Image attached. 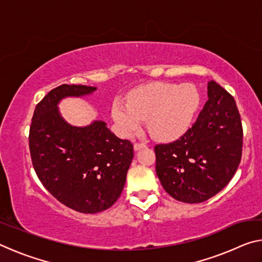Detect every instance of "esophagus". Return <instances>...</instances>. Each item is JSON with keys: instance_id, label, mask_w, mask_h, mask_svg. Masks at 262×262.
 Here are the masks:
<instances>
[{"instance_id": "obj_1", "label": "esophagus", "mask_w": 262, "mask_h": 262, "mask_svg": "<svg viewBox=\"0 0 262 262\" xmlns=\"http://www.w3.org/2000/svg\"><path fill=\"white\" fill-rule=\"evenodd\" d=\"M147 147V144L143 143V142H136V143L134 144V149L135 150H140L142 148H145Z\"/></svg>"}]
</instances>
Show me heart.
I'll list each match as a JSON object with an SVG mask.
<instances>
[{"label":"heart","mask_w":262,"mask_h":262,"mask_svg":"<svg viewBox=\"0 0 262 262\" xmlns=\"http://www.w3.org/2000/svg\"><path fill=\"white\" fill-rule=\"evenodd\" d=\"M200 105V94L192 83H150L128 96V104L115 99L113 120L123 136L139 132L148 121L150 134L158 140H173L189 127Z\"/></svg>","instance_id":"b5f03b06"}]
</instances>
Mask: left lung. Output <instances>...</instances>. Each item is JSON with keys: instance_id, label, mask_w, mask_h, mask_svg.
Wrapping results in <instances>:
<instances>
[{"instance_id": "8db88e82", "label": "left lung", "mask_w": 262, "mask_h": 262, "mask_svg": "<svg viewBox=\"0 0 262 262\" xmlns=\"http://www.w3.org/2000/svg\"><path fill=\"white\" fill-rule=\"evenodd\" d=\"M243 151V126L233 97L215 81L192 127L178 140L155 145L156 173L178 201L200 203L221 192L236 173Z\"/></svg>"}]
</instances>
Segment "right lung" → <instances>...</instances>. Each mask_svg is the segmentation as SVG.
Masks as SVG:
<instances>
[{
    "label": "right lung",
    "instance_id": "right-lung-1",
    "mask_svg": "<svg viewBox=\"0 0 262 262\" xmlns=\"http://www.w3.org/2000/svg\"><path fill=\"white\" fill-rule=\"evenodd\" d=\"M94 86L53 89L34 108L29 147L39 180L57 201L84 214L107 209L118 200L134 157L133 143L120 140L104 121L74 127L59 113L64 97L92 94Z\"/></svg>",
    "mask_w": 262,
    "mask_h": 262
}]
</instances>
